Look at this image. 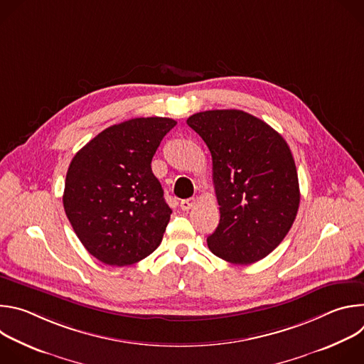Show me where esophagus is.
Returning a JSON list of instances; mask_svg holds the SVG:
<instances>
[{
	"label": "esophagus",
	"mask_w": 364,
	"mask_h": 364,
	"mask_svg": "<svg viewBox=\"0 0 364 364\" xmlns=\"http://www.w3.org/2000/svg\"><path fill=\"white\" fill-rule=\"evenodd\" d=\"M194 204H196V198H194V197H191V198H186V200H181V203H180V207H181V210H184V212H188L190 209H193Z\"/></svg>",
	"instance_id": "34e87169"
}]
</instances>
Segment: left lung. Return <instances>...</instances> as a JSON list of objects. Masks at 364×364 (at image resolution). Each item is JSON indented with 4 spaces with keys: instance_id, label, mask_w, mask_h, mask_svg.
Segmentation results:
<instances>
[{
    "instance_id": "left-lung-1",
    "label": "left lung",
    "mask_w": 364,
    "mask_h": 364,
    "mask_svg": "<svg viewBox=\"0 0 364 364\" xmlns=\"http://www.w3.org/2000/svg\"><path fill=\"white\" fill-rule=\"evenodd\" d=\"M187 124L209 146L220 210L207 246L236 265L268 256L289 232L299 207L295 161L267 122L239 109L191 115Z\"/></svg>"
}]
</instances>
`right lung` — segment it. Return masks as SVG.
<instances>
[{
    "mask_svg": "<svg viewBox=\"0 0 364 364\" xmlns=\"http://www.w3.org/2000/svg\"><path fill=\"white\" fill-rule=\"evenodd\" d=\"M176 124L171 118H134L103 129L73 157L65 212L100 262L132 265L160 246L171 209L151 161Z\"/></svg>",
    "mask_w": 364,
    "mask_h": 364,
    "instance_id": "add662e5",
    "label": "right lung"
}]
</instances>
